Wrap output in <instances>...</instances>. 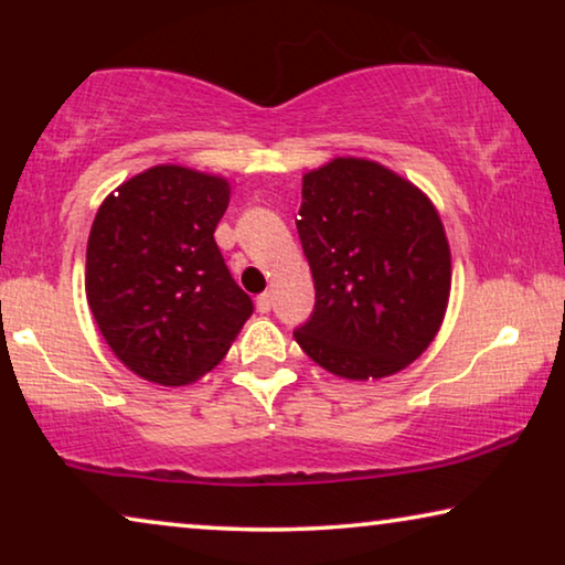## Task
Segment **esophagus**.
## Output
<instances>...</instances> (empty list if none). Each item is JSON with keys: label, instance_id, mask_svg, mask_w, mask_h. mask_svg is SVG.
<instances>
[{"label": "esophagus", "instance_id": "obj_1", "mask_svg": "<svg viewBox=\"0 0 565 565\" xmlns=\"http://www.w3.org/2000/svg\"><path fill=\"white\" fill-rule=\"evenodd\" d=\"M257 308H259V313H267L269 308H273V296H269V292H262V296L257 298Z\"/></svg>", "mask_w": 565, "mask_h": 565}]
</instances>
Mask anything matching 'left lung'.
Listing matches in <instances>:
<instances>
[{
	"label": "left lung",
	"mask_w": 565,
	"mask_h": 565,
	"mask_svg": "<svg viewBox=\"0 0 565 565\" xmlns=\"http://www.w3.org/2000/svg\"><path fill=\"white\" fill-rule=\"evenodd\" d=\"M298 236L316 306L292 331L308 358L347 381L388 377L419 358L450 300V244L414 182L370 159L303 174Z\"/></svg>",
	"instance_id": "obj_1"
}]
</instances>
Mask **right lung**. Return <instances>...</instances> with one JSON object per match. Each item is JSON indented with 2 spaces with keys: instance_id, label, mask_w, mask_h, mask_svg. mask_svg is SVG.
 Listing matches in <instances>:
<instances>
[{
  "instance_id": "add662e5",
  "label": "right lung",
  "mask_w": 565,
  "mask_h": 565,
  "mask_svg": "<svg viewBox=\"0 0 565 565\" xmlns=\"http://www.w3.org/2000/svg\"><path fill=\"white\" fill-rule=\"evenodd\" d=\"M226 177L159 164L99 205L87 242V303L107 347L157 385H188L226 358L252 298L215 244Z\"/></svg>"
}]
</instances>
